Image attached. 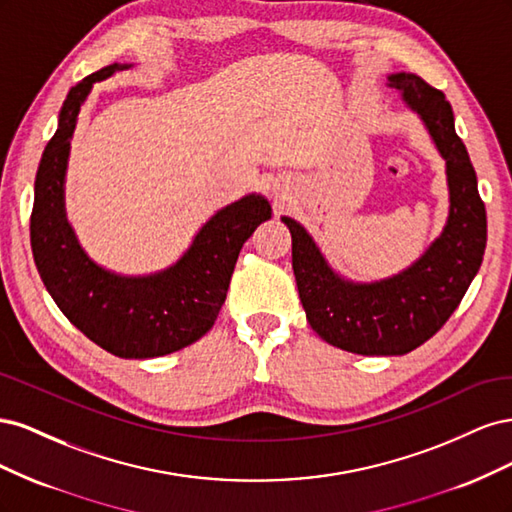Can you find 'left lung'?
I'll return each mask as SVG.
<instances>
[{
	"label": "left lung",
	"mask_w": 512,
	"mask_h": 512,
	"mask_svg": "<svg viewBox=\"0 0 512 512\" xmlns=\"http://www.w3.org/2000/svg\"><path fill=\"white\" fill-rule=\"evenodd\" d=\"M389 85L423 119L446 160L451 207L442 235L406 271L356 284L329 267L299 222L282 218L292 235V269L307 322L324 342L365 356L406 354L436 335L472 284L487 245L485 203L451 104L416 74H391Z\"/></svg>",
	"instance_id": "8db88e82"
}]
</instances>
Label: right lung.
<instances>
[{"label": "right lung", "instance_id": "obj_1", "mask_svg": "<svg viewBox=\"0 0 512 512\" xmlns=\"http://www.w3.org/2000/svg\"><path fill=\"white\" fill-rule=\"evenodd\" d=\"M128 68L132 64H111L68 91L36 173L29 237L46 290L76 329L121 359H153L194 344L213 327L241 247L271 218V205L265 196L247 194L220 209L164 271L130 277L96 265L66 220L70 141L94 83Z\"/></svg>", "mask_w": 512, "mask_h": 512}]
</instances>
